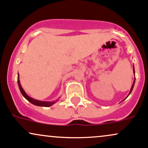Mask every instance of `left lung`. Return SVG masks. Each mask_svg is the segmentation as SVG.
Listing matches in <instances>:
<instances>
[{
	"label": "left lung",
	"mask_w": 148,
	"mask_h": 148,
	"mask_svg": "<svg viewBox=\"0 0 148 148\" xmlns=\"http://www.w3.org/2000/svg\"><path fill=\"white\" fill-rule=\"evenodd\" d=\"M133 72H134V75H135V70H134V67H133ZM135 79H136V78H135V79H134V81L133 85H132V88H131V90H130V93H129L128 96L130 95V93L132 92V90H133V88H134V84H135ZM128 96H127V97H128ZM127 97H126V98H127Z\"/></svg>",
	"instance_id": "1"
}]
</instances>
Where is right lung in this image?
Returning <instances> with one entry per match:
<instances>
[{
	"label": "right lung",
	"mask_w": 148,
	"mask_h": 148,
	"mask_svg": "<svg viewBox=\"0 0 148 148\" xmlns=\"http://www.w3.org/2000/svg\"><path fill=\"white\" fill-rule=\"evenodd\" d=\"M17 82H18V88H19V90H20V91H21L22 95L24 97L25 99L28 100V101H29V102H30L31 103H33V104H34V105H35V106L49 107V106H52V105L53 104V103H56V101H58V100H56V101H39V100L33 99V98L30 97L28 96V95H27L26 93L25 92V91L23 90V88L21 87V84H20V81H19V79H18V74Z\"/></svg>",
	"instance_id": "obj_1"
}]
</instances>
